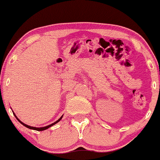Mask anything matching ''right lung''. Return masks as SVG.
<instances>
[{
	"mask_svg": "<svg viewBox=\"0 0 160 160\" xmlns=\"http://www.w3.org/2000/svg\"><path fill=\"white\" fill-rule=\"evenodd\" d=\"M12 112H13V111H12ZM13 114H14V116H15V117H16V118H17V119H18V121H19V122H21V124H22V125H23V126H25V127L28 128V129H33V130H37V131H43V130H45V129H48V128H50V127H51V126H54V125H55V124H56V123H57V122H59V121H60V120H61V119H62V117H63V116H61V118H59V119H58V120H57V121H56V122H54V123H52V124L49 125V126H44V127H40V128H37V127H33V126H28V125H26V124H24V122H21V120H20V119H19V118H18V117H17V116H16V115H15V114H14V112H13Z\"/></svg>",
	"mask_w": 160,
	"mask_h": 160,
	"instance_id": "1",
	"label": "right lung"
}]
</instances>
